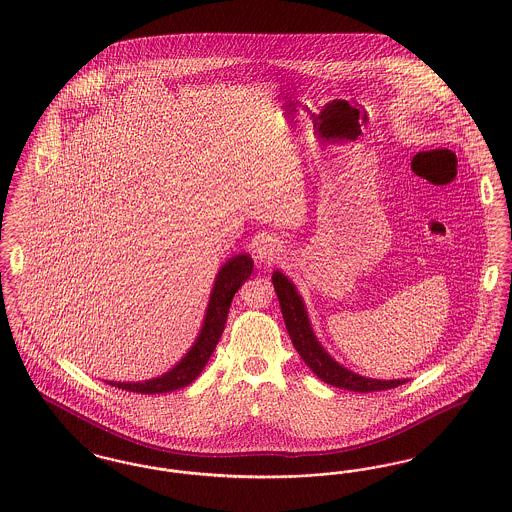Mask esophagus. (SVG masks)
<instances>
[{
	"mask_svg": "<svg viewBox=\"0 0 512 512\" xmlns=\"http://www.w3.org/2000/svg\"><path fill=\"white\" fill-rule=\"evenodd\" d=\"M253 253L259 263H274L278 259V255L282 253V245L268 236H259L253 242Z\"/></svg>",
	"mask_w": 512,
	"mask_h": 512,
	"instance_id": "1",
	"label": "esophagus"
}]
</instances>
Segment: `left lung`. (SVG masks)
Masks as SVG:
<instances>
[{
  "label": "left lung",
  "mask_w": 512,
  "mask_h": 512,
  "mask_svg": "<svg viewBox=\"0 0 512 512\" xmlns=\"http://www.w3.org/2000/svg\"><path fill=\"white\" fill-rule=\"evenodd\" d=\"M272 284L274 292L278 295L282 317L286 322L288 334L292 338L293 347L305 361L318 378L330 386H336L341 390L359 391V393H370V391L391 390L397 386H403L409 380H374L361 376L349 368L340 365L336 359H332L322 343L315 336V330L311 326V320L307 315V307L303 303V297L293 286L292 280L282 274L280 270L272 272Z\"/></svg>",
  "instance_id": "obj_1"
}]
</instances>
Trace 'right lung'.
Returning <instances> with one entry per match:
<instances>
[{"label": "right lung", "instance_id": "obj_1", "mask_svg": "<svg viewBox=\"0 0 512 512\" xmlns=\"http://www.w3.org/2000/svg\"><path fill=\"white\" fill-rule=\"evenodd\" d=\"M251 272H253V259L247 253L234 255L220 267L211 290L199 336L195 338L190 351L180 359V363L172 366L169 372L144 382H107V384L119 390L147 393V395L180 390L192 384L207 365V361L211 359L219 343L234 293L242 288V284L251 276Z\"/></svg>", "mask_w": 512, "mask_h": 512}]
</instances>
